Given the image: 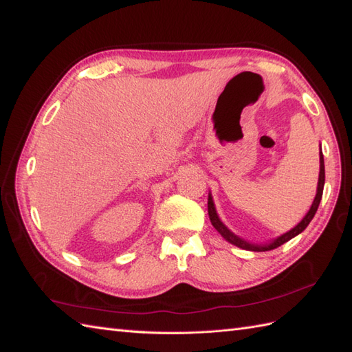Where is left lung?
<instances>
[{
    "mask_svg": "<svg viewBox=\"0 0 352 352\" xmlns=\"http://www.w3.org/2000/svg\"><path fill=\"white\" fill-rule=\"evenodd\" d=\"M320 163H321V165H320V179H318V192H316V196H315V199H314L312 207H310V210L307 211V214L303 217V220H301V222H300L296 228H292V230H291L289 232L283 234L282 236H279V239H276L273 243L264 244V246H258V244H250V243H248V241H244V240L239 239V236H236V235H234L222 222H220V219L217 217V213H216L213 199H211V196H208V216H210L211 223H213V226L216 228V230H217L220 234H222L228 241L235 244V246H239V248H241V249L253 250V252H265V250H272V249H276V248L282 246L283 243L289 241L291 239H294V236L298 235L300 232H303V231L306 230L307 225L310 223V220L314 219L318 207H320V202H321V198H322V190H324V183H325V169H324V157H322V153H321V156H320Z\"/></svg>",
    "mask_w": 352,
    "mask_h": 352,
    "instance_id": "left-lung-1",
    "label": "left lung"
}]
</instances>
